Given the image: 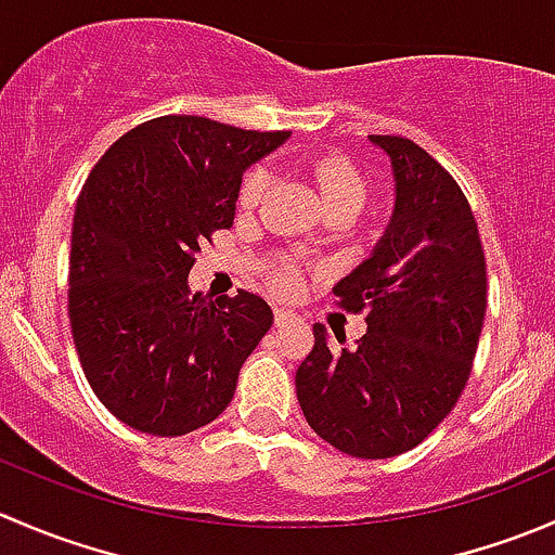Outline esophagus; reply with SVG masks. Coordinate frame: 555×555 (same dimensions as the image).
<instances>
[{
  "label": "esophagus",
  "mask_w": 555,
  "mask_h": 555,
  "mask_svg": "<svg viewBox=\"0 0 555 555\" xmlns=\"http://www.w3.org/2000/svg\"><path fill=\"white\" fill-rule=\"evenodd\" d=\"M273 322H276V327H287V324H295V322H298V317H295L293 311L276 309V311H273Z\"/></svg>",
  "instance_id": "esophagus-1"
}]
</instances>
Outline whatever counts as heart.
Segmentation results:
<instances>
[{"label":"heart","mask_w":555,"mask_h":555,"mask_svg":"<svg viewBox=\"0 0 555 555\" xmlns=\"http://www.w3.org/2000/svg\"><path fill=\"white\" fill-rule=\"evenodd\" d=\"M313 179H317V188L322 193L324 206L333 209V206H349V209L360 211L365 204L367 195V182L362 177L360 169L351 164L344 155H324L313 164ZM268 188H271V171L262 164L246 169L238 184V206L242 209H255L262 204ZM266 287L271 293L289 298V295L298 293L300 287V268L298 260L289 255H276L266 268Z\"/></svg>","instance_id":"obj_1"}]
</instances>
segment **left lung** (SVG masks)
<instances>
[{"label": "left lung", "instance_id": "left-lung-1", "mask_svg": "<svg viewBox=\"0 0 555 555\" xmlns=\"http://www.w3.org/2000/svg\"><path fill=\"white\" fill-rule=\"evenodd\" d=\"M391 160L395 215L373 255L333 287L335 304L365 313L367 333L313 349L295 389L309 427L349 456L389 459L416 449L456 405L486 317V257L462 188L427 150L371 137Z\"/></svg>", "mask_w": 555, "mask_h": 555}]
</instances>
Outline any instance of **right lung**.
<instances>
[{"mask_svg": "<svg viewBox=\"0 0 555 555\" xmlns=\"http://www.w3.org/2000/svg\"><path fill=\"white\" fill-rule=\"evenodd\" d=\"M289 131L164 115L122 133L77 198L69 322L93 395L139 433L177 438L215 422L271 330L246 289L190 295L195 255L236 215L244 169Z\"/></svg>", "mask_w": 555, "mask_h": 555, "instance_id": "1", "label": "right lung"}]
</instances>
